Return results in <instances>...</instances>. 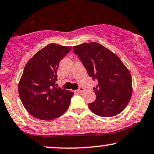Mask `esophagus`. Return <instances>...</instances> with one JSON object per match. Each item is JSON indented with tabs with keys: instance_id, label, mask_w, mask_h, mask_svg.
<instances>
[{
	"instance_id": "obj_1",
	"label": "esophagus",
	"mask_w": 154,
	"mask_h": 154,
	"mask_svg": "<svg viewBox=\"0 0 154 154\" xmlns=\"http://www.w3.org/2000/svg\"><path fill=\"white\" fill-rule=\"evenodd\" d=\"M83 91H84V88H82V87H80V88H79L78 90H76V92H78V93H80V92H82Z\"/></svg>"
}]
</instances>
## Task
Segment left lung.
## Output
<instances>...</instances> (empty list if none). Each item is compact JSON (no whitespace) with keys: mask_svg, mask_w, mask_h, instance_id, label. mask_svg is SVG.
I'll list each match as a JSON object with an SVG mask.
<instances>
[{"mask_svg":"<svg viewBox=\"0 0 154 154\" xmlns=\"http://www.w3.org/2000/svg\"><path fill=\"white\" fill-rule=\"evenodd\" d=\"M92 80L95 100L89 103L94 113L101 117H112L124 110L132 95V79L128 69L117 55L101 44H82L73 47Z\"/></svg>","mask_w":154,"mask_h":154,"instance_id":"8db88e82","label":"left lung"}]
</instances>
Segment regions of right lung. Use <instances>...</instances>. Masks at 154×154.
Masks as SVG:
<instances>
[{"instance_id":"add662e5","label":"right lung","mask_w":154,"mask_h":154,"mask_svg":"<svg viewBox=\"0 0 154 154\" xmlns=\"http://www.w3.org/2000/svg\"><path fill=\"white\" fill-rule=\"evenodd\" d=\"M71 47L50 44L38 51L24 67L18 93L24 107L38 119L59 118L69 108L74 92L55 87L60 61Z\"/></svg>"}]
</instances>
